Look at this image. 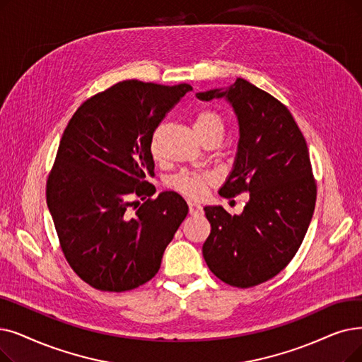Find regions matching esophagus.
Instances as JSON below:
<instances>
[{
    "instance_id": "34e87169",
    "label": "esophagus",
    "mask_w": 362,
    "mask_h": 362,
    "mask_svg": "<svg viewBox=\"0 0 362 362\" xmlns=\"http://www.w3.org/2000/svg\"><path fill=\"white\" fill-rule=\"evenodd\" d=\"M187 206H189V214H191V216H199V214H202V207L199 206L198 202L189 201V202H187Z\"/></svg>"
}]
</instances>
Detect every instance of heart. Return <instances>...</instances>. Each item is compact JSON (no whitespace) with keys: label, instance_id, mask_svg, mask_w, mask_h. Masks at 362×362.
I'll return each instance as SVG.
<instances>
[{"label":"heart","instance_id":"heart-1","mask_svg":"<svg viewBox=\"0 0 362 362\" xmlns=\"http://www.w3.org/2000/svg\"><path fill=\"white\" fill-rule=\"evenodd\" d=\"M223 127H225V122L222 117L214 111H210V109H202V111H199L194 118V132L198 136V139L211 132L223 133ZM161 132H163V127L156 129V132L151 139V153L153 158H158L160 156ZM213 180L214 177L211 173H197V171L183 170L177 173V175L171 176L167 180V186L170 189L176 191L187 198L198 199L206 194L207 186L211 185Z\"/></svg>","mask_w":362,"mask_h":362}]
</instances>
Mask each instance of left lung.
<instances>
[{
	"label": "left lung",
	"instance_id": "8db88e82",
	"mask_svg": "<svg viewBox=\"0 0 362 362\" xmlns=\"http://www.w3.org/2000/svg\"><path fill=\"white\" fill-rule=\"evenodd\" d=\"M226 99L240 125L233 168L218 194L250 192L241 214L204 207L211 225L202 245L210 271L226 284L255 287L278 275L300 247L315 210L317 183L306 140L286 105L247 80L197 93Z\"/></svg>",
	"mask_w": 362,
	"mask_h": 362
}]
</instances>
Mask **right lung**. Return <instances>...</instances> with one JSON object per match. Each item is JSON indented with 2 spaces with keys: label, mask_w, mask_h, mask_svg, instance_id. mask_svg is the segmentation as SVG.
Masks as SVG:
<instances>
[{
  "label": "right lung",
  "mask_w": 362,
  "mask_h": 362,
  "mask_svg": "<svg viewBox=\"0 0 362 362\" xmlns=\"http://www.w3.org/2000/svg\"><path fill=\"white\" fill-rule=\"evenodd\" d=\"M191 90L122 81L87 99L66 125L47 206L69 266L93 288L121 293L152 279L187 214L176 192L152 199L146 179L153 177V132Z\"/></svg>",
  "instance_id": "1"
}]
</instances>
